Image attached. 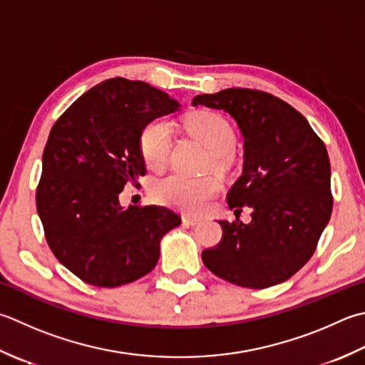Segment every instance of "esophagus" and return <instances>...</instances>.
<instances>
[{
	"label": "esophagus",
	"mask_w": 365,
	"mask_h": 365,
	"mask_svg": "<svg viewBox=\"0 0 365 365\" xmlns=\"http://www.w3.org/2000/svg\"><path fill=\"white\" fill-rule=\"evenodd\" d=\"M182 220H183V223L188 225V226H196V225L201 223V218L192 217V215H183Z\"/></svg>",
	"instance_id": "obj_1"
}]
</instances>
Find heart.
<instances>
[{"mask_svg":"<svg viewBox=\"0 0 365 365\" xmlns=\"http://www.w3.org/2000/svg\"><path fill=\"white\" fill-rule=\"evenodd\" d=\"M187 130L210 150L215 169H225L235 144V133L230 121L213 112L196 113L185 121ZM173 145V125L166 118H156L144 128L140 135V152L152 170L166 168ZM220 191V183L213 177H188L173 174L161 178L152 188L153 197L160 204L183 212H199L205 202Z\"/></svg>","mask_w":365,"mask_h":365,"instance_id":"heart-1","label":"heart"}]
</instances>
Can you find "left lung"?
Here are the masks:
<instances>
[{
    "mask_svg": "<svg viewBox=\"0 0 365 365\" xmlns=\"http://www.w3.org/2000/svg\"><path fill=\"white\" fill-rule=\"evenodd\" d=\"M192 106L225 110L244 135V170L227 205L252 221L220 220L223 237L202 252L212 274L262 289L294 275L315 253L332 213L331 163L324 142L301 112L270 93L226 88Z\"/></svg>",
    "mask_w": 365,
    "mask_h": 365,
    "instance_id": "obj_1",
    "label": "left lung"
}]
</instances>
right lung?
Segmentation results:
<instances>
[{
    "instance_id": "obj_1",
    "label": "right lung",
    "mask_w": 365,
    "mask_h": 365,
    "mask_svg": "<svg viewBox=\"0 0 365 365\" xmlns=\"http://www.w3.org/2000/svg\"><path fill=\"white\" fill-rule=\"evenodd\" d=\"M178 107L152 85L115 77L83 93L50 130L36 207L56 259L85 283L115 288L147 275L163 235L182 223L166 207L125 209L118 197L145 174L144 128Z\"/></svg>"
}]
</instances>
